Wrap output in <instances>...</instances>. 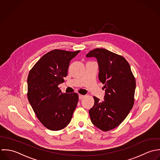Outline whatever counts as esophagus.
Wrapping results in <instances>:
<instances>
[{
  "instance_id": "34e87169",
  "label": "esophagus",
  "mask_w": 160,
  "mask_h": 160,
  "mask_svg": "<svg viewBox=\"0 0 160 160\" xmlns=\"http://www.w3.org/2000/svg\"><path fill=\"white\" fill-rule=\"evenodd\" d=\"M78 97H79V99H82L85 97V96H84V95H79Z\"/></svg>"
}]
</instances>
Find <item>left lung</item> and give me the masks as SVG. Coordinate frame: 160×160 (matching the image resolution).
I'll use <instances>...</instances> for the list:
<instances>
[{"instance_id":"obj_1","label":"left lung","mask_w":160,"mask_h":160,"mask_svg":"<svg viewBox=\"0 0 160 160\" xmlns=\"http://www.w3.org/2000/svg\"><path fill=\"white\" fill-rule=\"evenodd\" d=\"M87 58H96L99 65V80L104 85V101L95 96L94 106L89 110L92 122L102 131L119 126L134 104L136 87L130 65L122 56L106 49L96 48Z\"/></svg>"}]
</instances>
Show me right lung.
<instances>
[{
	"mask_svg": "<svg viewBox=\"0 0 160 160\" xmlns=\"http://www.w3.org/2000/svg\"><path fill=\"white\" fill-rule=\"evenodd\" d=\"M80 51L54 49L44 54L30 70L28 76L27 96L41 124L57 131L70 122L77 107L76 93H62L58 85L67 75L70 61Z\"/></svg>",
	"mask_w": 160,
	"mask_h": 160,
	"instance_id": "add662e5",
	"label": "right lung"
}]
</instances>
